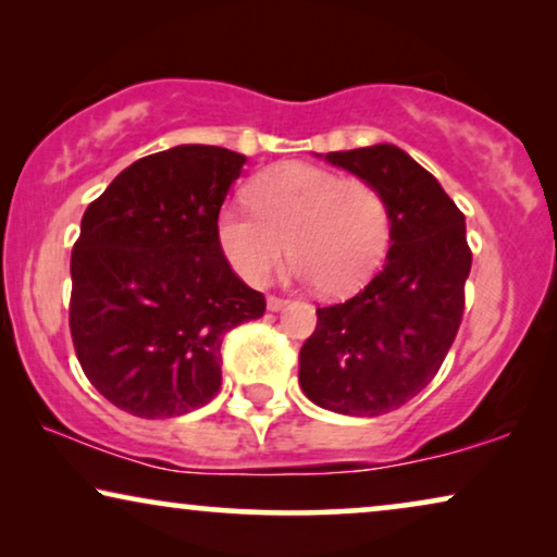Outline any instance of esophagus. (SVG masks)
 <instances>
[{"mask_svg":"<svg viewBox=\"0 0 557 557\" xmlns=\"http://www.w3.org/2000/svg\"><path fill=\"white\" fill-rule=\"evenodd\" d=\"M265 304H269V311H281L288 301L286 299H278V296H269V301H265Z\"/></svg>","mask_w":557,"mask_h":557,"instance_id":"esophagus-1","label":"esophagus"}]
</instances>
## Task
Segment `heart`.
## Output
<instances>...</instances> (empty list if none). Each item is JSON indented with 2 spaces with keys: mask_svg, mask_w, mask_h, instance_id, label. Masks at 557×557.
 Segmentation results:
<instances>
[{
  "mask_svg": "<svg viewBox=\"0 0 557 557\" xmlns=\"http://www.w3.org/2000/svg\"><path fill=\"white\" fill-rule=\"evenodd\" d=\"M250 212L225 208L215 238L231 269L261 286L284 258L296 278L324 296H345L370 281L391 246V210L368 180L301 162L276 164L250 180Z\"/></svg>",
  "mask_w": 557,
  "mask_h": 557,
  "instance_id": "b5f03b06",
  "label": "heart"
}]
</instances>
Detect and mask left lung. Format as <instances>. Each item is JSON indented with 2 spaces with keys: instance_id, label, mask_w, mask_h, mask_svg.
<instances>
[{
  "instance_id": "1",
  "label": "left lung",
  "mask_w": 557,
  "mask_h": 557,
  "mask_svg": "<svg viewBox=\"0 0 557 557\" xmlns=\"http://www.w3.org/2000/svg\"><path fill=\"white\" fill-rule=\"evenodd\" d=\"M391 210L387 263L352 299L317 309L299 352V385L319 408L383 416L416 398L454 345L471 271L467 223L438 180L393 147L330 151Z\"/></svg>"
}]
</instances>
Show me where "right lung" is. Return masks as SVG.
<instances>
[{
	"instance_id": "add662e5",
	"label": "right lung",
	"mask_w": 557,
	"mask_h": 557,
	"mask_svg": "<svg viewBox=\"0 0 557 557\" xmlns=\"http://www.w3.org/2000/svg\"><path fill=\"white\" fill-rule=\"evenodd\" d=\"M246 157L180 144L136 159L88 205L71 256V334L86 377L139 418H174L220 391V345L263 317L215 238Z\"/></svg>"
}]
</instances>
